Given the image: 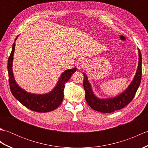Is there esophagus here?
I'll use <instances>...</instances> for the list:
<instances>
[{"label": "esophagus", "instance_id": "1", "mask_svg": "<svg viewBox=\"0 0 148 148\" xmlns=\"http://www.w3.org/2000/svg\"><path fill=\"white\" fill-rule=\"evenodd\" d=\"M76 65H77V67L79 70H80V69H82L84 67V60L82 59L78 60L77 63H76Z\"/></svg>", "mask_w": 148, "mask_h": 148}]
</instances>
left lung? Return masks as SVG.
<instances>
[{"instance_id": "8db88e82", "label": "left lung", "mask_w": 148, "mask_h": 148, "mask_svg": "<svg viewBox=\"0 0 148 148\" xmlns=\"http://www.w3.org/2000/svg\"><path fill=\"white\" fill-rule=\"evenodd\" d=\"M138 52L139 63L133 80L126 90L119 95L112 98L100 99L97 97L93 92L92 85L89 82L87 75L83 72V86L85 91V99L91 108L103 113H110L125 108L132 100L137 89L139 88L142 76V56L139 49H138Z\"/></svg>"}]
</instances>
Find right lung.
Instances as JSON below:
<instances>
[{
	"label": "right lung",
	"instance_id": "add662e5",
	"mask_svg": "<svg viewBox=\"0 0 148 148\" xmlns=\"http://www.w3.org/2000/svg\"><path fill=\"white\" fill-rule=\"evenodd\" d=\"M18 36L16 37V40ZM15 49V42L13 43L11 55L8 62V71L9 74V83L11 92L16 99L21 104L33 111L39 112H47L56 109L61 104L64 99V90L65 84L70 79L72 74L76 71L77 68L65 71L55 87L51 92L45 94H35L27 92L18 85L14 79L12 72V61Z\"/></svg>",
	"mask_w": 148,
	"mask_h": 148
}]
</instances>
